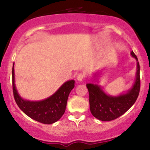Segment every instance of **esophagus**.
<instances>
[{"label": "esophagus", "instance_id": "1", "mask_svg": "<svg viewBox=\"0 0 150 150\" xmlns=\"http://www.w3.org/2000/svg\"><path fill=\"white\" fill-rule=\"evenodd\" d=\"M84 78H85V75H84V74L79 73L78 75H77V80L78 81V82H82V81L84 80Z\"/></svg>", "mask_w": 150, "mask_h": 150}]
</instances>
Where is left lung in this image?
Returning <instances> with one entry per match:
<instances>
[{"mask_svg":"<svg viewBox=\"0 0 150 150\" xmlns=\"http://www.w3.org/2000/svg\"><path fill=\"white\" fill-rule=\"evenodd\" d=\"M130 55L137 61V70L134 83L126 92L117 96L109 95L105 92L100 85L94 83L99 82L98 79L101 75L99 72L94 74L92 82L86 85L89 91L90 111L97 119L102 121L116 119L126 112L137 100L140 89V65L133 51H131Z\"/></svg>","mask_w":150,"mask_h":150,"instance_id":"8db88e82","label":"left lung"}]
</instances>
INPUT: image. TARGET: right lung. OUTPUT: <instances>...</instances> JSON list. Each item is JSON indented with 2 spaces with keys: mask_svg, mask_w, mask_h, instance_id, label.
Masks as SVG:
<instances>
[{
  "mask_svg": "<svg viewBox=\"0 0 150 150\" xmlns=\"http://www.w3.org/2000/svg\"><path fill=\"white\" fill-rule=\"evenodd\" d=\"M13 89L15 100L19 108L27 116L44 124H52L64 114L70 92L75 87V80L64 82L54 94L41 101H30L19 94L15 83L14 64L12 70Z\"/></svg>",
  "mask_w": 150,
  "mask_h": 150,
  "instance_id": "obj_1",
  "label": "right lung"
}]
</instances>
